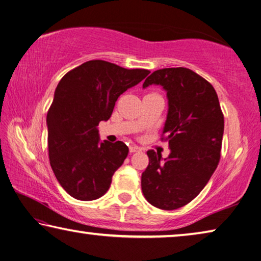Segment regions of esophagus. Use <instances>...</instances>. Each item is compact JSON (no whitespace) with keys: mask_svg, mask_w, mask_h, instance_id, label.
Segmentation results:
<instances>
[{"mask_svg":"<svg viewBox=\"0 0 261 261\" xmlns=\"http://www.w3.org/2000/svg\"><path fill=\"white\" fill-rule=\"evenodd\" d=\"M129 151H130V153H135V152L140 151V148L138 146H136V145H131V146L129 147Z\"/></svg>","mask_w":261,"mask_h":261,"instance_id":"obj_1","label":"esophagus"}]
</instances>
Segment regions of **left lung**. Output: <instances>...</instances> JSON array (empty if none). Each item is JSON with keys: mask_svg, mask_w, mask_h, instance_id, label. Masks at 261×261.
<instances>
[{"mask_svg": "<svg viewBox=\"0 0 261 261\" xmlns=\"http://www.w3.org/2000/svg\"><path fill=\"white\" fill-rule=\"evenodd\" d=\"M161 85L167 92L168 115L162 140L170 154L147 152L148 166L141 174V190L149 204L171 211L193 200L219 165L224 118L214 87L187 68L154 71L143 87Z\"/></svg>", "mask_w": 261, "mask_h": 261, "instance_id": "left-lung-1", "label": "left lung"}]
</instances>
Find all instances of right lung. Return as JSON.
<instances>
[{"instance_id":"1","label":"right lung","mask_w":261,"mask_h":261,"mask_svg":"<svg viewBox=\"0 0 261 261\" xmlns=\"http://www.w3.org/2000/svg\"><path fill=\"white\" fill-rule=\"evenodd\" d=\"M148 73L92 60L60 81L47 113L48 153L57 180L74 199L95 200L108 191L129 148L123 141L101 143L98 125L112 116L118 96Z\"/></svg>"}]
</instances>
